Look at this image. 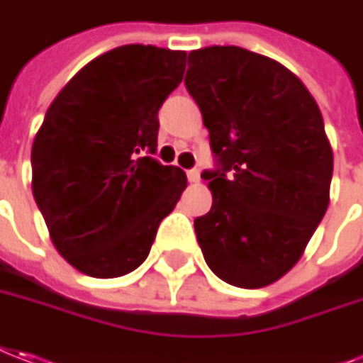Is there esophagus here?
I'll use <instances>...</instances> for the list:
<instances>
[{
    "label": "esophagus",
    "instance_id": "esophagus-1",
    "mask_svg": "<svg viewBox=\"0 0 363 363\" xmlns=\"http://www.w3.org/2000/svg\"><path fill=\"white\" fill-rule=\"evenodd\" d=\"M187 179H189L191 184H197V182H199V169H189V172H187Z\"/></svg>",
    "mask_w": 363,
    "mask_h": 363
}]
</instances>
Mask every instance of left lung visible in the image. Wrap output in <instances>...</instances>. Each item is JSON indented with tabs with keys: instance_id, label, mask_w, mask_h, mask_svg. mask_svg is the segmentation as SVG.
<instances>
[{
	"instance_id": "left-lung-1",
	"label": "left lung",
	"mask_w": 363,
	"mask_h": 363,
	"mask_svg": "<svg viewBox=\"0 0 363 363\" xmlns=\"http://www.w3.org/2000/svg\"><path fill=\"white\" fill-rule=\"evenodd\" d=\"M186 86L217 169L197 217L207 267L239 289L272 284L301 261L330 203L332 146L318 104L281 62L241 47L189 52Z\"/></svg>"
}]
</instances>
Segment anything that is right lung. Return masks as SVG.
Masks as SVG:
<instances>
[{"label": "right lung", "instance_id": "add662e5", "mask_svg": "<svg viewBox=\"0 0 363 363\" xmlns=\"http://www.w3.org/2000/svg\"><path fill=\"white\" fill-rule=\"evenodd\" d=\"M186 59L154 45L116 47L84 65L47 110L31 187L55 249L77 271L116 279L138 269L187 187L184 169L148 156Z\"/></svg>", "mask_w": 363, "mask_h": 363}]
</instances>
